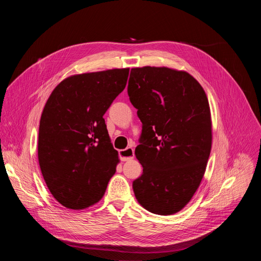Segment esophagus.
<instances>
[{"label": "esophagus", "instance_id": "obj_1", "mask_svg": "<svg viewBox=\"0 0 261 261\" xmlns=\"http://www.w3.org/2000/svg\"><path fill=\"white\" fill-rule=\"evenodd\" d=\"M118 154H120V159L122 161H128L134 158V149L132 147H127L126 149L120 150Z\"/></svg>", "mask_w": 261, "mask_h": 261}]
</instances>
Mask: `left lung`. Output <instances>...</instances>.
<instances>
[{
  "mask_svg": "<svg viewBox=\"0 0 261 261\" xmlns=\"http://www.w3.org/2000/svg\"><path fill=\"white\" fill-rule=\"evenodd\" d=\"M143 123L136 158L143 174L133 181L146 210L169 216L192 199L211 150L209 102L200 84L168 67L132 68L127 87Z\"/></svg>",
  "mask_w": 261,
  "mask_h": 261,
  "instance_id": "obj_1",
  "label": "left lung"
}]
</instances>
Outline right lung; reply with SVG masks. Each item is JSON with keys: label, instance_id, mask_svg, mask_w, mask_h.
Instances as JSON below:
<instances>
[{"label": "right lung", "instance_id": "1", "mask_svg": "<svg viewBox=\"0 0 261 261\" xmlns=\"http://www.w3.org/2000/svg\"><path fill=\"white\" fill-rule=\"evenodd\" d=\"M129 68L70 76L52 91L39 126L38 159L49 191L63 206L84 209L105 195L118 153L105 113L126 86Z\"/></svg>", "mask_w": 261, "mask_h": 261}]
</instances>
